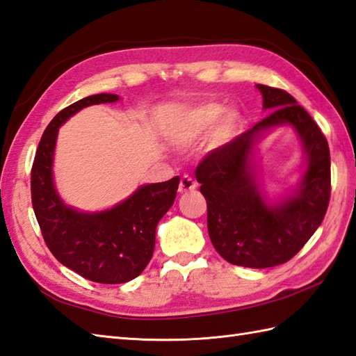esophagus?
Here are the masks:
<instances>
[{"label":"esophagus","instance_id":"esophagus-1","mask_svg":"<svg viewBox=\"0 0 356 356\" xmlns=\"http://www.w3.org/2000/svg\"><path fill=\"white\" fill-rule=\"evenodd\" d=\"M196 186H198V184H196V181L192 177L184 175L183 178H181V181H179L178 192L179 193H187V192H191V191H195Z\"/></svg>","mask_w":356,"mask_h":356}]
</instances>
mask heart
Here are the masks:
<instances>
[{"label":"heart","instance_id":"heart-1","mask_svg":"<svg viewBox=\"0 0 356 356\" xmlns=\"http://www.w3.org/2000/svg\"><path fill=\"white\" fill-rule=\"evenodd\" d=\"M220 113H222V108H220L219 105H205V106L200 108L198 111L195 113V117H193L195 128L196 129L209 128V126H211L213 123L218 120V117L220 115ZM234 126H236V115L230 114L225 118L224 123L220 124L219 136L227 137L228 134H230L234 129Z\"/></svg>","mask_w":356,"mask_h":356}]
</instances>
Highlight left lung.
<instances>
[{"label":"left lung","mask_w":356,"mask_h":356,"mask_svg":"<svg viewBox=\"0 0 356 356\" xmlns=\"http://www.w3.org/2000/svg\"><path fill=\"white\" fill-rule=\"evenodd\" d=\"M262 122L213 149L196 165L195 175L207 201V227L213 247L227 262L270 268L288 262L305 247L325 219L330 200V152L318 124L289 92L257 85ZM289 122L302 137L308 169L297 197L277 209L266 208L249 173L248 155L260 131Z\"/></svg>","instance_id":"obj_1"}]
</instances>
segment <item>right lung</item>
<instances>
[{
  "label": "right lung",
  "mask_w": 356,
  "mask_h": 356,
  "mask_svg": "<svg viewBox=\"0 0 356 356\" xmlns=\"http://www.w3.org/2000/svg\"><path fill=\"white\" fill-rule=\"evenodd\" d=\"M118 100L96 94L62 109L44 131L31 165V204L42 238L62 265L97 283H126L143 273L155 248L156 224L175 201L179 178L140 187L114 209L79 213L65 207L53 187L51 164L58 129L79 109Z\"/></svg>",
  "instance_id": "right-lung-1"
}]
</instances>
